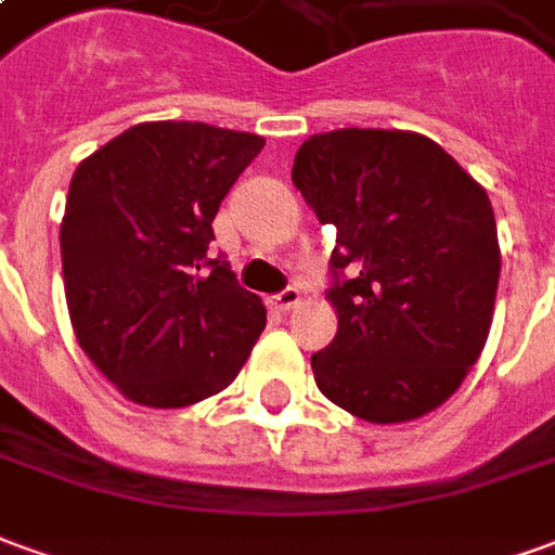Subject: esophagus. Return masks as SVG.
Segmentation results:
<instances>
[{
    "instance_id": "obj_1",
    "label": "esophagus",
    "mask_w": 555,
    "mask_h": 555,
    "mask_svg": "<svg viewBox=\"0 0 555 555\" xmlns=\"http://www.w3.org/2000/svg\"><path fill=\"white\" fill-rule=\"evenodd\" d=\"M297 302H300V291L294 288V285H288L285 291H279L276 297H273V306H276L279 312H291Z\"/></svg>"
}]
</instances>
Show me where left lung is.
<instances>
[{
    "mask_svg": "<svg viewBox=\"0 0 555 555\" xmlns=\"http://www.w3.org/2000/svg\"><path fill=\"white\" fill-rule=\"evenodd\" d=\"M291 181L336 225L326 297L336 338L318 389L377 425L440 408L488 341L500 243L488 193L437 142L345 127L300 145Z\"/></svg>",
    "mask_w": 555,
    "mask_h": 555,
    "instance_id": "left-lung-1",
    "label": "left lung"
}]
</instances>
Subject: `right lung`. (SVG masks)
Listing matches in <instances>:
<instances>
[{
    "instance_id": "add662e5",
    "label": "right lung",
    "mask_w": 555,
    "mask_h": 555,
    "mask_svg": "<svg viewBox=\"0 0 555 555\" xmlns=\"http://www.w3.org/2000/svg\"><path fill=\"white\" fill-rule=\"evenodd\" d=\"M264 139L151 121L74 171L62 270L79 348L145 408H186L237 377L267 324L231 264L207 258L214 217Z\"/></svg>"
}]
</instances>
